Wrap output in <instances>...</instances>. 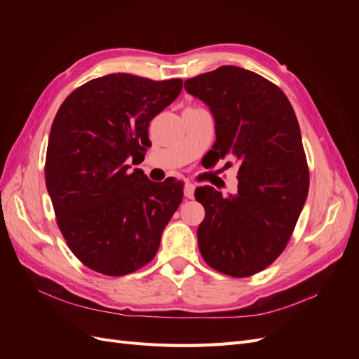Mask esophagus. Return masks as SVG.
<instances>
[{
  "instance_id": "esophagus-1",
  "label": "esophagus",
  "mask_w": 359,
  "mask_h": 359,
  "mask_svg": "<svg viewBox=\"0 0 359 359\" xmlns=\"http://www.w3.org/2000/svg\"><path fill=\"white\" fill-rule=\"evenodd\" d=\"M194 190H196V187H194V184L186 182V186H184V194H186V198L193 199L194 198Z\"/></svg>"
}]
</instances>
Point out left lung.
Returning a JSON list of instances; mask_svg holds the SVG:
<instances>
[{
  "label": "left lung",
  "mask_w": 359,
  "mask_h": 359,
  "mask_svg": "<svg viewBox=\"0 0 359 359\" xmlns=\"http://www.w3.org/2000/svg\"><path fill=\"white\" fill-rule=\"evenodd\" d=\"M210 107L214 160H232L238 191H194L205 208L198 244L211 268L232 277L265 269L283 252L309 193L301 130L285 93L253 72L222 66L184 82ZM231 166V163H226Z\"/></svg>",
  "instance_id": "left-lung-1"
}]
</instances>
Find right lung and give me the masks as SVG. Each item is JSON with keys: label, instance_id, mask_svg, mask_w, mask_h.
Instances as JSON below:
<instances>
[{"label": "right lung", "instance_id": "right-lung-1", "mask_svg": "<svg viewBox=\"0 0 359 359\" xmlns=\"http://www.w3.org/2000/svg\"><path fill=\"white\" fill-rule=\"evenodd\" d=\"M181 90V79L107 74L74 90L53 119L46 189L73 255L97 273L126 276L153 260L182 201L177 180L154 182L128 165L144 160L149 121Z\"/></svg>", "mask_w": 359, "mask_h": 359}]
</instances>
